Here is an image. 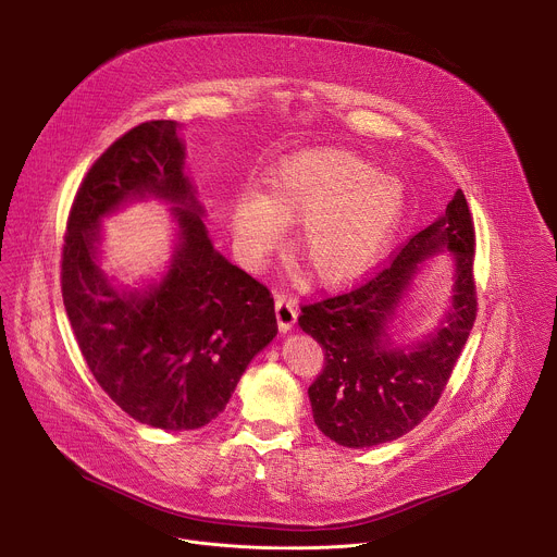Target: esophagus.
<instances>
[{
	"label": "esophagus",
	"instance_id": "esophagus-1",
	"mask_svg": "<svg viewBox=\"0 0 557 557\" xmlns=\"http://www.w3.org/2000/svg\"><path fill=\"white\" fill-rule=\"evenodd\" d=\"M275 315H277V327L282 334L290 332L296 325V318H298V307L294 300H288L284 296H277L275 300Z\"/></svg>",
	"mask_w": 557,
	"mask_h": 557
}]
</instances>
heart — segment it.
Returning <instances> with one entry per match:
<instances>
[{"label":"heart","instance_id":"b5f03b06","mask_svg":"<svg viewBox=\"0 0 557 557\" xmlns=\"http://www.w3.org/2000/svg\"><path fill=\"white\" fill-rule=\"evenodd\" d=\"M408 191L393 173L345 149L313 146L280 160L263 175L261 196H242L230 210L239 250L257 259L273 250L282 225H298L300 267L325 286L370 271L406 216Z\"/></svg>","mask_w":557,"mask_h":557}]
</instances>
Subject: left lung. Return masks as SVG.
Masks as SVG:
<instances>
[{
  "label": "left lung",
  "mask_w": 557,
  "mask_h": 557,
  "mask_svg": "<svg viewBox=\"0 0 557 557\" xmlns=\"http://www.w3.org/2000/svg\"><path fill=\"white\" fill-rule=\"evenodd\" d=\"M437 253L453 261V290L438 325L397 344L394 326L414 280ZM474 223L458 189L447 210L408 239L393 263L355 290L302 307L298 325L325 352L309 386L315 426L330 441L363 449L416 429L441 399L476 318Z\"/></svg>",
  "instance_id": "obj_1"
}]
</instances>
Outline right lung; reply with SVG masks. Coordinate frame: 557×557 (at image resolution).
Returning a JSON list of instances; mask_svg holds the SVG:
<instances>
[{
	"mask_svg": "<svg viewBox=\"0 0 557 557\" xmlns=\"http://www.w3.org/2000/svg\"><path fill=\"white\" fill-rule=\"evenodd\" d=\"M181 128L146 122L116 139L87 171L63 246V302L85 363L122 411L164 431L210 424L277 334L269 288L210 239ZM144 199L170 205L172 257L158 278L116 285L100 223Z\"/></svg>",
	"mask_w": 557,
	"mask_h": 557,
	"instance_id": "obj_1",
	"label": "right lung"
}]
</instances>
